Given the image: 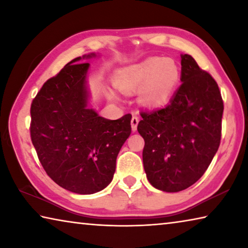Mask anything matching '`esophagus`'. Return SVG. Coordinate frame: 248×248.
Masks as SVG:
<instances>
[{"mask_svg": "<svg viewBox=\"0 0 248 248\" xmlns=\"http://www.w3.org/2000/svg\"><path fill=\"white\" fill-rule=\"evenodd\" d=\"M138 124H139V117L133 116L132 119H131V128H132V131H133V132L137 131Z\"/></svg>", "mask_w": 248, "mask_h": 248, "instance_id": "obj_1", "label": "esophagus"}]
</instances>
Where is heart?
<instances>
[{
    "mask_svg": "<svg viewBox=\"0 0 248 248\" xmlns=\"http://www.w3.org/2000/svg\"><path fill=\"white\" fill-rule=\"evenodd\" d=\"M180 68L170 58L153 57L124 66L114 74V83L121 93L132 94L139 90L138 100L142 106L157 108L166 104L177 89ZM108 98L117 99L112 91L107 92Z\"/></svg>",
    "mask_w": 248,
    "mask_h": 248,
    "instance_id": "1",
    "label": "heart"
}]
</instances>
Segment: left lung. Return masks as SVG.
Wrapping results in <instances>:
<instances>
[{
  "label": "left lung",
  "instance_id": "8db88e82",
  "mask_svg": "<svg viewBox=\"0 0 248 248\" xmlns=\"http://www.w3.org/2000/svg\"><path fill=\"white\" fill-rule=\"evenodd\" d=\"M182 85L164 108L142 111L138 131L144 139L143 166L158 190L190 187L220 145L223 100L211 75L189 54H182Z\"/></svg>",
  "mask_w": 248,
  "mask_h": 248
}]
</instances>
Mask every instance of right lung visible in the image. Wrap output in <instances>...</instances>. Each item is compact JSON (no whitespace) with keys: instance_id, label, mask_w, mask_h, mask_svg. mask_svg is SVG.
Here are the masks:
<instances>
[{"instance_id":"right-lung-1","label":"right lung","mask_w":248,"mask_h":248,"mask_svg":"<svg viewBox=\"0 0 248 248\" xmlns=\"http://www.w3.org/2000/svg\"><path fill=\"white\" fill-rule=\"evenodd\" d=\"M65 64L44 84L31 107V142L44 170L59 186L79 195L110 184L117 156L131 133L129 114L109 120L87 107L90 63L81 60Z\"/></svg>"}]
</instances>
